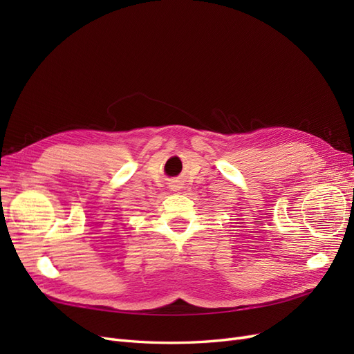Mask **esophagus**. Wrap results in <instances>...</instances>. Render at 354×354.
I'll use <instances>...</instances> for the list:
<instances>
[{
	"mask_svg": "<svg viewBox=\"0 0 354 354\" xmlns=\"http://www.w3.org/2000/svg\"><path fill=\"white\" fill-rule=\"evenodd\" d=\"M181 187H183V183H181V180H173V181H171V183H169V189L171 190H180Z\"/></svg>",
	"mask_w": 354,
	"mask_h": 354,
	"instance_id": "esophagus-1",
	"label": "esophagus"
}]
</instances>
